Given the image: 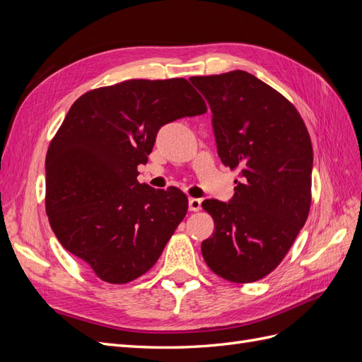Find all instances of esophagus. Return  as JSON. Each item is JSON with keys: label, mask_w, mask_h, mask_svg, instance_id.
<instances>
[{"label": "esophagus", "mask_w": 362, "mask_h": 362, "mask_svg": "<svg viewBox=\"0 0 362 362\" xmlns=\"http://www.w3.org/2000/svg\"><path fill=\"white\" fill-rule=\"evenodd\" d=\"M201 205H202V201L198 199V198H190L189 199V210L190 211H199Z\"/></svg>", "instance_id": "esophagus-1"}]
</instances>
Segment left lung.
<instances>
[{
  "instance_id": "1",
  "label": "left lung",
  "mask_w": 362,
  "mask_h": 362,
  "mask_svg": "<svg viewBox=\"0 0 362 362\" xmlns=\"http://www.w3.org/2000/svg\"><path fill=\"white\" fill-rule=\"evenodd\" d=\"M190 81L210 104L218 157L242 178L229 202H202L216 228L202 257L226 281L254 282L276 269L308 217V129L290 101L249 72Z\"/></svg>"
}]
</instances>
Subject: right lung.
Returning a JSON list of instances; mask_svg holds the SVG:
<instances>
[{"instance_id": "add662e5", "label": "right lung", "mask_w": 362, "mask_h": 362, "mask_svg": "<svg viewBox=\"0 0 362 362\" xmlns=\"http://www.w3.org/2000/svg\"><path fill=\"white\" fill-rule=\"evenodd\" d=\"M184 78L127 80L76 100L48 148V221L60 245L110 284L146 273L185 217L180 189L137 181L158 129L204 115Z\"/></svg>"}]
</instances>
